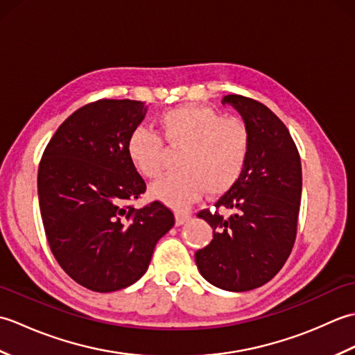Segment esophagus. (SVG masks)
Here are the masks:
<instances>
[{
    "instance_id": "1",
    "label": "esophagus",
    "mask_w": 355,
    "mask_h": 355,
    "mask_svg": "<svg viewBox=\"0 0 355 355\" xmlns=\"http://www.w3.org/2000/svg\"><path fill=\"white\" fill-rule=\"evenodd\" d=\"M189 218H191V212H187V210H178L175 215V223H177V225H182L187 220H189Z\"/></svg>"
}]
</instances>
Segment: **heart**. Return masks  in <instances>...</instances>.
<instances>
[{
    "label": "heart",
    "mask_w": 355,
    "mask_h": 355,
    "mask_svg": "<svg viewBox=\"0 0 355 355\" xmlns=\"http://www.w3.org/2000/svg\"><path fill=\"white\" fill-rule=\"evenodd\" d=\"M162 137L171 149H182L178 166L150 186L153 197L183 207L206 191L221 195L243 177L250 157L252 132L243 119L200 105H183L158 117ZM155 131L139 126L126 143L128 157L143 175L155 178L166 168L168 149Z\"/></svg>",
    "instance_id": "b5f03b06"
}]
</instances>
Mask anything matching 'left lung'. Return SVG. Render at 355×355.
<instances>
[{
	"label": "left lung",
	"instance_id": "obj_1",
	"mask_svg": "<svg viewBox=\"0 0 355 355\" xmlns=\"http://www.w3.org/2000/svg\"><path fill=\"white\" fill-rule=\"evenodd\" d=\"M252 132L250 157L239 182L215 202V212L198 216L214 239L195 253L207 282L227 291L267 284L288 259L296 241L302 195V168L296 143L273 111L250 97L229 94ZM232 209L229 217L220 210Z\"/></svg>",
	"mask_w": 355,
	"mask_h": 355
}]
</instances>
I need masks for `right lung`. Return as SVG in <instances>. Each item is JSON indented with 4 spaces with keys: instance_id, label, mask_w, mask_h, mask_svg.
I'll list each match as a JSON object with an SVG mask.
<instances>
[{
    "instance_id": "obj_1",
    "label": "right lung",
    "mask_w": 355,
    "mask_h": 355,
    "mask_svg": "<svg viewBox=\"0 0 355 355\" xmlns=\"http://www.w3.org/2000/svg\"><path fill=\"white\" fill-rule=\"evenodd\" d=\"M145 116L139 101L87 103L58 128L40 162L37 197L50 250L73 281L92 291L137 282L157 241L175 224L162 201L128 205L146 192L126 150Z\"/></svg>"
}]
</instances>
